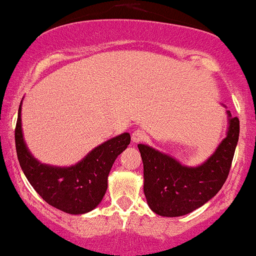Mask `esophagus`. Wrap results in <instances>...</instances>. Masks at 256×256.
<instances>
[{"mask_svg":"<svg viewBox=\"0 0 256 256\" xmlns=\"http://www.w3.org/2000/svg\"><path fill=\"white\" fill-rule=\"evenodd\" d=\"M132 142H135V143L144 141V140H146V132H143L142 129H136V130L132 132Z\"/></svg>","mask_w":256,"mask_h":256,"instance_id":"esophagus-1","label":"esophagus"}]
</instances>
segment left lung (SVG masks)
Segmentation results:
<instances>
[{"label": "left lung", "instance_id": "obj_1", "mask_svg": "<svg viewBox=\"0 0 256 256\" xmlns=\"http://www.w3.org/2000/svg\"><path fill=\"white\" fill-rule=\"evenodd\" d=\"M228 115V130L218 148L198 166H183L166 154L138 144L143 162V191L149 208L162 216L191 213L218 194L230 174L239 140L240 122Z\"/></svg>", "mask_w": 256, "mask_h": 256}]
</instances>
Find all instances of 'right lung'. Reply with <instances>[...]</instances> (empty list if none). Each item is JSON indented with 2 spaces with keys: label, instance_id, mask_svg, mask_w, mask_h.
Listing matches in <instances>:
<instances>
[{
  "label": "right lung",
  "instance_id": "add662e5",
  "mask_svg": "<svg viewBox=\"0 0 256 256\" xmlns=\"http://www.w3.org/2000/svg\"><path fill=\"white\" fill-rule=\"evenodd\" d=\"M22 102L15 129L16 152L26 180L48 205L70 214L92 211L102 200L107 180L116 157L130 143L129 132L98 146L71 166H54L34 158L24 142L20 120Z\"/></svg>",
  "mask_w": 256,
  "mask_h": 256
}]
</instances>
